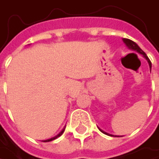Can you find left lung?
I'll list each match as a JSON object with an SVG mask.
<instances>
[{
    "label": "left lung",
    "mask_w": 159,
    "mask_h": 159,
    "mask_svg": "<svg viewBox=\"0 0 159 159\" xmlns=\"http://www.w3.org/2000/svg\"><path fill=\"white\" fill-rule=\"evenodd\" d=\"M122 40H123V42H124V44L128 47L129 48H131V49H133V50H134V51H137L138 53H140V54H142L143 57H144V59L147 61V62H148V64H149V67H150V71H151V67H152V64H151V61H150V60L148 59V57H147V55L143 52V50L140 48V47L135 43V42H134L133 40H131V39H122ZM100 130V132L101 133H103V134H108V135H111V136H114V135H112V134H109L108 133H106V132H104V131H102L101 129H99Z\"/></svg>",
    "instance_id": "obj_1"
}]
</instances>
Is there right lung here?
Returning <instances> with one entry per match:
<instances>
[{"label":"right lung","mask_w":159,"mask_h":159,"mask_svg":"<svg viewBox=\"0 0 159 159\" xmlns=\"http://www.w3.org/2000/svg\"><path fill=\"white\" fill-rule=\"evenodd\" d=\"M64 130H65V128H63L61 131V133L60 134H58L56 136H54V137H52V138H49V139H47V140H43V142H50V141H52V140H54V139H56V138H58V137H60L62 134H63V132H64Z\"/></svg>","instance_id":"1"}]
</instances>
